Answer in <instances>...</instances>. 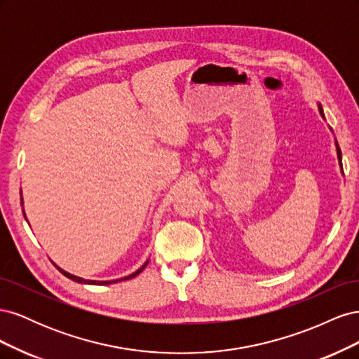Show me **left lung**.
Returning a JSON list of instances; mask_svg holds the SVG:
<instances>
[{
  "label": "left lung",
  "instance_id": "left-lung-1",
  "mask_svg": "<svg viewBox=\"0 0 359 359\" xmlns=\"http://www.w3.org/2000/svg\"><path fill=\"white\" fill-rule=\"evenodd\" d=\"M319 112H320V115L323 116V111H322V106L319 104ZM325 118V116H323ZM335 145H337V157H339V163H340V166H341V151H340V148H339V144L335 142ZM343 169V168H341Z\"/></svg>",
  "mask_w": 359,
  "mask_h": 359
}]
</instances>
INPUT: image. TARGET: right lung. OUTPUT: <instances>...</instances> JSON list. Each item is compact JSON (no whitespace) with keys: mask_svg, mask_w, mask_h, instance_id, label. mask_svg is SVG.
Returning <instances> with one entry per match:
<instances>
[{"mask_svg":"<svg viewBox=\"0 0 359 359\" xmlns=\"http://www.w3.org/2000/svg\"><path fill=\"white\" fill-rule=\"evenodd\" d=\"M148 265V262H145V265H142L140 266L136 273H133V274H130V276H127V277H123V278H119V280H128V278H133V277H136L137 274H140V271H142L145 266ZM57 266V265H55ZM58 268V271H61V274H64L66 276L67 278H70V280H73V281H78V283H86V285H111V283H116V281H119V280H111V281H99V280H85V278H81V277H76V276H73V274H69L67 271H64V269H61L60 266H57Z\"/></svg>","mask_w":359,"mask_h":359,"instance_id":"obj_1","label":"right lung"}]
</instances>
